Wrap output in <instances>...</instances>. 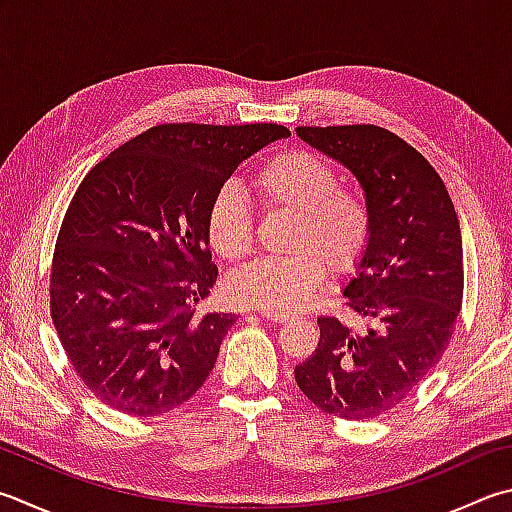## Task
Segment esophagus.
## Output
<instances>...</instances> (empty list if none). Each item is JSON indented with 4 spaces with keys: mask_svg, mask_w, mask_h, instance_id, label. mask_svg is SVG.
<instances>
[{
    "mask_svg": "<svg viewBox=\"0 0 512 512\" xmlns=\"http://www.w3.org/2000/svg\"><path fill=\"white\" fill-rule=\"evenodd\" d=\"M263 314L267 321H274V323H292L296 316H292V314H278V312H260Z\"/></svg>",
    "mask_w": 512,
    "mask_h": 512,
    "instance_id": "1",
    "label": "esophagus"
}]
</instances>
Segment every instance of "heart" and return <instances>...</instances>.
<instances>
[{"mask_svg":"<svg viewBox=\"0 0 512 512\" xmlns=\"http://www.w3.org/2000/svg\"><path fill=\"white\" fill-rule=\"evenodd\" d=\"M252 189L265 211L292 214L289 258H260L227 278L234 303L289 314L310 301L325 274L354 272L370 247L372 214L359 191L339 187L330 162L312 151H281L252 176ZM207 236L225 260L252 252L254 220L236 187H223L207 211Z\"/></svg>","mask_w":512,"mask_h":512,"instance_id":"1","label":"heart"}]
</instances>
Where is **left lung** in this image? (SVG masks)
I'll use <instances>...</instances> for the list:
<instances>
[{
	"mask_svg": "<svg viewBox=\"0 0 512 512\" xmlns=\"http://www.w3.org/2000/svg\"><path fill=\"white\" fill-rule=\"evenodd\" d=\"M296 133L363 187L372 238L343 296L372 325L354 334L336 316H321V339L294 376L323 412L374 419L426 379L455 332L464 296L459 218L439 173L392 131L347 124Z\"/></svg>",
	"mask_w": 512,
	"mask_h": 512,
	"instance_id": "8db88e82",
	"label": "left lung"
}]
</instances>
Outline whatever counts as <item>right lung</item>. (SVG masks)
<instances>
[{"instance_id":"right-lung-1","label":"right lung","mask_w":512,"mask_h":512,"mask_svg":"<svg viewBox=\"0 0 512 512\" xmlns=\"http://www.w3.org/2000/svg\"><path fill=\"white\" fill-rule=\"evenodd\" d=\"M281 124H158L100 160L57 234L51 316L82 383L106 406L158 417L214 370L236 314H198L218 278L207 211Z\"/></svg>"}]
</instances>
